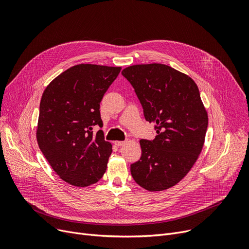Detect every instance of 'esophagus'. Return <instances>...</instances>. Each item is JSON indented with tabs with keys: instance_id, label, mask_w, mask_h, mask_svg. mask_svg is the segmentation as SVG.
<instances>
[{
	"instance_id": "obj_1",
	"label": "esophagus",
	"mask_w": 249,
	"mask_h": 249,
	"mask_svg": "<svg viewBox=\"0 0 249 249\" xmlns=\"http://www.w3.org/2000/svg\"><path fill=\"white\" fill-rule=\"evenodd\" d=\"M114 143H115V145H117V146H122L125 143V141H115Z\"/></svg>"
}]
</instances>
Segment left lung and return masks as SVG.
Wrapping results in <instances>:
<instances>
[{
    "instance_id": "8db88e82",
    "label": "left lung",
    "mask_w": 249,
    "mask_h": 249,
    "mask_svg": "<svg viewBox=\"0 0 249 249\" xmlns=\"http://www.w3.org/2000/svg\"><path fill=\"white\" fill-rule=\"evenodd\" d=\"M122 74L158 134L140 140L141 158L130 166L132 178L147 191L166 190L190 172L204 145L208 115L199 89L189 75L161 63L131 65Z\"/></svg>"
}]
</instances>
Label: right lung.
<instances>
[{"mask_svg":"<svg viewBox=\"0 0 249 249\" xmlns=\"http://www.w3.org/2000/svg\"><path fill=\"white\" fill-rule=\"evenodd\" d=\"M121 68L77 64L56 76L44 89L39 107L37 142L61 179L75 187L100 180L112 144L105 141L100 103Z\"/></svg>","mask_w":249,"mask_h":249,"instance_id":"obj_1","label":"right lung"}]
</instances>
